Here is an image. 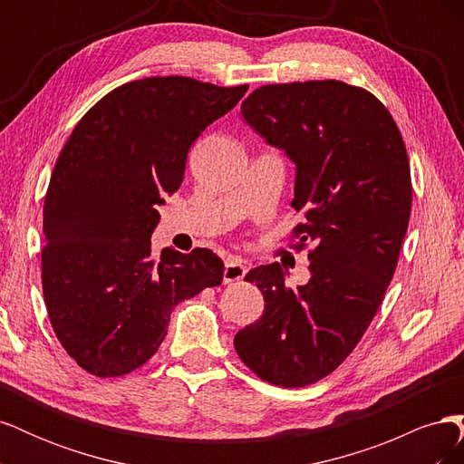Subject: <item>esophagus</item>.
I'll use <instances>...</instances> for the list:
<instances>
[{"label":"esophagus","mask_w":464,"mask_h":464,"mask_svg":"<svg viewBox=\"0 0 464 464\" xmlns=\"http://www.w3.org/2000/svg\"><path fill=\"white\" fill-rule=\"evenodd\" d=\"M246 273H247V266L237 257H232L227 261V265H224V283H236V280H242Z\"/></svg>","instance_id":"1"}]
</instances>
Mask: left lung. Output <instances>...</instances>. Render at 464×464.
Masks as SVG:
<instances>
[{
    "mask_svg": "<svg viewBox=\"0 0 464 464\" xmlns=\"http://www.w3.org/2000/svg\"><path fill=\"white\" fill-rule=\"evenodd\" d=\"M242 114L296 162L292 240L312 246V278L292 290L280 263L251 269L265 310L234 346L263 382L305 387L341 366L382 305L411 218L409 154L383 102L344 81L263 85Z\"/></svg>",
    "mask_w": 464,
    "mask_h": 464,
    "instance_id": "1",
    "label": "left lung"
}]
</instances>
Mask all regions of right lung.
I'll return each mask as SVG.
<instances>
[{
	"instance_id": "add662e5",
	"label": "right lung",
	"mask_w": 464,
	"mask_h": 464,
	"mask_svg": "<svg viewBox=\"0 0 464 464\" xmlns=\"http://www.w3.org/2000/svg\"><path fill=\"white\" fill-rule=\"evenodd\" d=\"M247 85L168 75L125 82L75 125L44 199L42 292L55 336L96 377L141 368L174 305L222 283L210 249L152 254L157 205L184 181L188 150Z\"/></svg>"
}]
</instances>
